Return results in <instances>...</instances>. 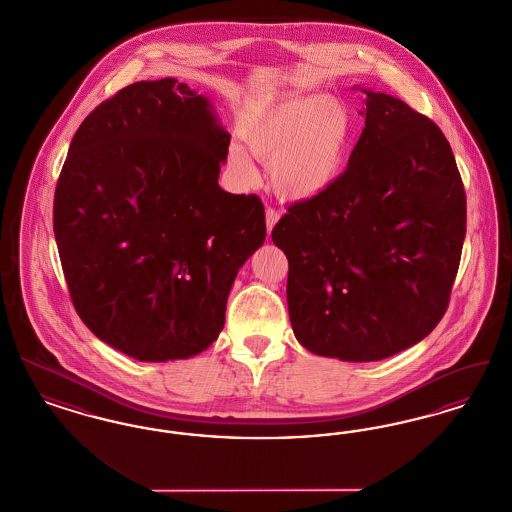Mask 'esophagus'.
Listing matches in <instances>:
<instances>
[{
    "mask_svg": "<svg viewBox=\"0 0 512 512\" xmlns=\"http://www.w3.org/2000/svg\"><path fill=\"white\" fill-rule=\"evenodd\" d=\"M280 219V211H276V209H272V207H267V230L268 232H272V228H274V224L278 222Z\"/></svg>",
    "mask_w": 512,
    "mask_h": 512,
    "instance_id": "34e87169",
    "label": "esophagus"
}]
</instances>
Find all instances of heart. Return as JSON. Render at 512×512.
<instances>
[{
    "label": "heart",
    "mask_w": 512,
    "mask_h": 512,
    "mask_svg": "<svg viewBox=\"0 0 512 512\" xmlns=\"http://www.w3.org/2000/svg\"><path fill=\"white\" fill-rule=\"evenodd\" d=\"M351 136L353 121L347 107L326 96L288 99L244 132L251 155L272 163V184L290 199L315 197L340 176ZM228 163L240 178L253 176L244 147L232 144Z\"/></svg>",
    "instance_id": "b5f03b06"
}]
</instances>
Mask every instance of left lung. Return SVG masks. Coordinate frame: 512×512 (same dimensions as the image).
Masks as SVG:
<instances>
[{"label": "left lung", "instance_id": "obj_1", "mask_svg": "<svg viewBox=\"0 0 512 512\" xmlns=\"http://www.w3.org/2000/svg\"><path fill=\"white\" fill-rule=\"evenodd\" d=\"M363 92L365 128L347 169L272 230L290 265L295 338L349 363L382 361L438 326L466 234L463 180L438 124Z\"/></svg>", "mask_w": 512, "mask_h": 512}]
</instances>
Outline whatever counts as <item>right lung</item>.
Returning a JSON list of instances; mask_svg holds the SVG:
<instances>
[{"label":"right lung","mask_w":512,"mask_h":512,"mask_svg":"<svg viewBox=\"0 0 512 512\" xmlns=\"http://www.w3.org/2000/svg\"><path fill=\"white\" fill-rule=\"evenodd\" d=\"M230 134L176 78L130 84L78 126L53 199L82 322L147 363L205 351L238 270L267 236L257 195L219 186Z\"/></svg>","instance_id":"obj_1"}]
</instances>
